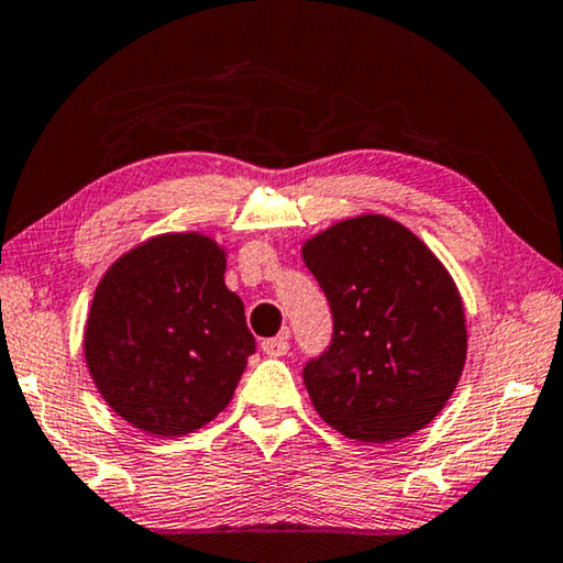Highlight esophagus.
I'll list each match as a JSON object with an SVG mask.
<instances>
[{
    "label": "esophagus",
    "mask_w": 563,
    "mask_h": 563,
    "mask_svg": "<svg viewBox=\"0 0 563 563\" xmlns=\"http://www.w3.org/2000/svg\"><path fill=\"white\" fill-rule=\"evenodd\" d=\"M290 351V333L285 330L283 335L278 338H267V341H263V353L271 355V358H280V355H288Z\"/></svg>",
    "instance_id": "obj_1"
}]
</instances>
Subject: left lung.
Returning <instances> with one entry per match:
<instances>
[{"instance_id":"left-lung-1","label":"left lung","mask_w":563,"mask_h":563,"mask_svg":"<svg viewBox=\"0 0 563 563\" xmlns=\"http://www.w3.org/2000/svg\"><path fill=\"white\" fill-rule=\"evenodd\" d=\"M302 261L325 292L333 335L302 368L328 426L394 443L431 423L466 363V318L451 275L400 222L343 220L308 240Z\"/></svg>"}]
</instances>
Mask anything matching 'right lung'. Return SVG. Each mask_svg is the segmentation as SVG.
<instances>
[{
  "label": "right lung",
  "instance_id": "add662e5",
  "mask_svg": "<svg viewBox=\"0 0 563 563\" xmlns=\"http://www.w3.org/2000/svg\"><path fill=\"white\" fill-rule=\"evenodd\" d=\"M222 275L225 255L210 238L177 233L130 250L97 285L87 368L140 431L192 433L233 398L255 338Z\"/></svg>",
  "mask_w": 563,
  "mask_h": 563
}]
</instances>
